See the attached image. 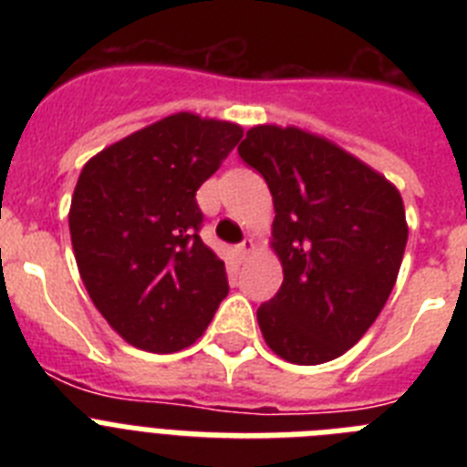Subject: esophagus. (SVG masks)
<instances>
[{"label":"esophagus","instance_id":"obj_1","mask_svg":"<svg viewBox=\"0 0 467 467\" xmlns=\"http://www.w3.org/2000/svg\"><path fill=\"white\" fill-rule=\"evenodd\" d=\"M253 250H254L253 238H245V241H243L241 245H236V253H238V257H241V259H245L247 254H253Z\"/></svg>","mask_w":467,"mask_h":467}]
</instances>
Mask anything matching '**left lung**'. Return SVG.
<instances>
[{
    "mask_svg": "<svg viewBox=\"0 0 467 467\" xmlns=\"http://www.w3.org/2000/svg\"><path fill=\"white\" fill-rule=\"evenodd\" d=\"M274 196L278 295L257 308L264 341L295 365L344 356L398 280L410 226L393 182L316 133L254 126L238 147Z\"/></svg>",
    "mask_w": 467,
    "mask_h": 467,
    "instance_id": "1",
    "label": "left lung"
}]
</instances>
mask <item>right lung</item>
<instances>
[{
    "label": "right lung",
    "instance_id": "right-lung-1",
    "mask_svg": "<svg viewBox=\"0 0 467 467\" xmlns=\"http://www.w3.org/2000/svg\"><path fill=\"white\" fill-rule=\"evenodd\" d=\"M241 138L238 123L177 111L81 171L69 205L74 259L95 308L135 348L192 346L229 292L224 262L198 236L196 192Z\"/></svg>",
    "mask_w": 467,
    "mask_h": 467
}]
</instances>
